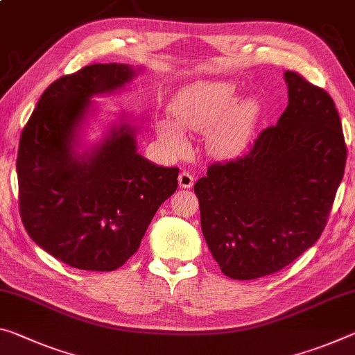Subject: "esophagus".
I'll use <instances>...</instances> for the list:
<instances>
[{"label":"esophagus","instance_id":"1","mask_svg":"<svg viewBox=\"0 0 355 355\" xmlns=\"http://www.w3.org/2000/svg\"><path fill=\"white\" fill-rule=\"evenodd\" d=\"M178 184L180 188H191L194 184V177L191 175V173L188 171H183L180 172L178 175Z\"/></svg>","mask_w":355,"mask_h":355}]
</instances>
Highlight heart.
<instances>
[{"mask_svg":"<svg viewBox=\"0 0 355 355\" xmlns=\"http://www.w3.org/2000/svg\"><path fill=\"white\" fill-rule=\"evenodd\" d=\"M235 99V87L226 82H198L182 89L171 104V115L156 121V132L172 153L188 147V131H208L213 155L232 156L246 147L254 132L261 107L252 98Z\"/></svg>","mask_w":355,"mask_h":355,"instance_id":"obj_1","label":"heart"}]
</instances>
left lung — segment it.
Returning <instances> with one entry per match:
<instances>
[{
  "label": "left lung",
  "mask_w": 355,
  "mask_h": 355,
  "mask_svg": "<svg viewBox=\"0 0 355 355\" xmlns=\"http://www.w3.org/2000/svg\"><path fill=\"white\" fill-rule=\"evenodd\" d=\"M284 78L289 104L277 125L194 184L208 250L232 279L277 273L316 243L345 173L334 99L299 72Z\"/></svg>",
  "instance_id": "1"
}]
</instances>
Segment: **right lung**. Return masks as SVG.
<instances>
[{"label": "right lung", "mask_w": 355, "mask_h": 355, "mask_svg": "<svg viewBox=\"0 0 355 355\" xmlns=\"http://www.w3.org/2000/svg\"><path fill=\"white\" fill-rule=\"evenodd\" d=\"M128 64H89L50 83L24 128L17 155L19 208L30 237L67 266L112 272L139 250L178 168L136 151L134 129H114L78 159L71 148L89 98L120 88Z\"/></svg>", "instance_id": "1"}]
</instances>
